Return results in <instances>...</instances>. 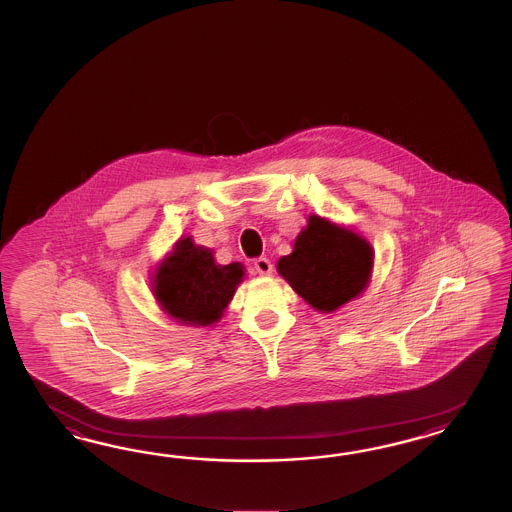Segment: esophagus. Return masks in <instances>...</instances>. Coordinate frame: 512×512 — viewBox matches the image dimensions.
I'll use <instances>...</instances> for the list:
<instances>
[{
  "instance_id": "obj_1",
  "label": "esophagus",
  "mask_w": 512,
  "mask_h": 512,
  "mask_svg": "<svg viewBox=\"0 0 512 512\" xmlns=\"http://www.w3.org/2000/svg\"><path fill=\"white\" fill-rule=\"evenodd\" d=\"M255 270L261 274V276H270L272 274V263H270V259H266V257H259V259H255Z\"/></svg>"
}]
</instances>
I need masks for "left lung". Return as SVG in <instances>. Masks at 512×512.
I'll return each instance as SVG.
<instances>
[{
  "label": "left lung",
  "instance_id": "left-lung-1",
  "mask_svg": "<svg viewBox=\"0 0 512 512\" xmlns=\"http://www.w3.org/2000/svg\"><path fill=\"white\" fill-rule=\"evenodd\" d=\"M373 266L370 242L321 216L308 217L295 249L278 261V272L311 308L338 310L368 285Z\"/></svg>",
  "mask_w": 512,
  "mask_h": 512
}]
</instances>
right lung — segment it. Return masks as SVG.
Wrapping results in <instances>:
<instances>
[{
    "label": "right lung",
    "mask_w": 512,
    "mask_h": 512,
    "mask_svg": "<svg viewBox=\"0 0 512 512\" xmlns=\"http://www.w3.org/2000/svg\"><path fill=\"white\" fill-rule=\"evenodd\" d=\"M242 279V264H216L212 249L186 236L157 266L152 287L159 306L176 321L208 326L221 319Z\"/></svg>",
    "instance_id": "obj_1"
}]
</instances>
